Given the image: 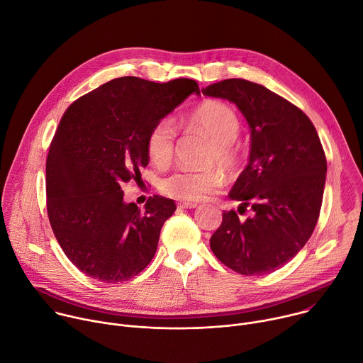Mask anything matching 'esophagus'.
Segmentation results:
<instances>
[{"label":"esophagus","mask_w":363,"mask_h":363,"mask_svg":"<svg viewBox=\"0 0 363 363\" xmlns=\"http://www.w3.org/2000/svg\"><path fill=\"white\" fill-rule=\"evenodd\" d=\"M195 202H178V208L179 210H191V208H196Z\"/></svg>","instance_id":"esophagus-1"}]
</instances>
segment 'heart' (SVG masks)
<instances>
[{"label":"heart","mask_w":363,"mask_h":363,"mask_svg":"<svg viewBox=\"0 0 363 363\" xmlns=\"http://www.w3.org/2000/svg\"><path fill=\"white\" fill-rule=\"evenodd\" d=\"M185 126L199 130L214 143V152L208 164L217 162L224 168H231L237 161V150L233 142L240 133V119L235 111L220 100H203L186 116ZM177 138V128L172 119H161L155 123L146 138V152L149 160L158 167L171 162ZM224 178L217 171L177 169L162 179V191L184 202L202 201L217 192Z\"/></svg>","instance_id":"b5f03b06"}]
</instances>
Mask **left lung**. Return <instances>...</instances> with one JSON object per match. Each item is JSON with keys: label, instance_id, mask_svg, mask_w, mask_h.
Returning a JSON list of instances; mask_svg holds the SVG:
<instances>
[{"label": "left lung", "instance_id": "8db88e82", "mask_svg": "<svg viewBox=\"0 0 363 363\" xmlns=\"http://www.w3.org/2000/svg\"><path fill=\"white\" fill-rule=\"evenodd\" d=\"M205 96L233 101L244 115L251 146L248 165L228 196L234 210L210 245L218 260L244 276L269 274L283 267L312 235L323 199L326 157L310 119L267 87L244 79H227L202 89Z\"/></svg>", "mask_w": 363, "mask_h": 363}]
</instances>
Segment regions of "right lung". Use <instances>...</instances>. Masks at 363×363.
<instances>
[{
	"instance_id": "obj_1",
	"label": "right lung",
	"mask_w": 363,
	"mask_h": 363,
	"mask_svg": "<svg viewBox=\"0 0 363 363\" xmlns=\"http://www.w3.org/2000/svg\"><path fill=\"white\" fill-rule=\"evenodd\" d=\"M196 82L119 77L82 96L65 112L45 164L47 214L69 260L105 283L139 274L157 252L175 202L153 195L145 210L123 201L122 184L149 162L152 126L189 96Z\"/></svg>"
}]
</instances>
